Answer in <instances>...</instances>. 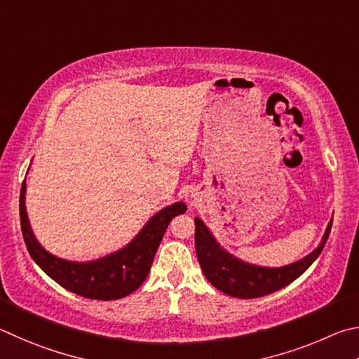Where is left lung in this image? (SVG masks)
I'll return each mask as SVG.
<instances>
[{
    "instance_id": "8db88e82",
    "label": "left lung",
    "mask_w": 359,
    "mask_h": 359,
    "mask_svg": "<svg viewBox=\"0 0 359 359\" xmlns=\"http://www.w3.org/2000/svg\"><path fill=\"white\" fill-rule=\"evenodd\" d=\"M332 219L326 227L322 243L316 250H312L304 259L292 263V265L280 268H265L250 265V263L236 259L227 250L219 246L215 236L211 235L208 227L202 219L196 217V250L197 259L205 278L208 279L217 290L230 294L235 298L252 299L280 290L285 285L298 279L307 268H309L328 240L331 231Z\"/></svg>"
}]
</instances>
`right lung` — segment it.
Instances as JSON below:
<instances>
[{"mask_svg": "<svg viewBox=\"0 0 359 359\" xmlns=\"http://www.w3.org/2000/svg\"><path fill=\"white\" fill-rule=\"evenodd\" d=\"M25 191L27 184L23 181L20 191V224L29 255L43 273L66 290L83 298L100 301L124 298L143 284L170 221L187 210L183 202L170 205L156 212L140 233L121 250L99 260L79 263L55 257L37 243L25 208Z\"/></svg>", "mask_w": 359, "mask_h": 359, "instance_id": "add662e5", "label": "right lung"}]
</instances>
